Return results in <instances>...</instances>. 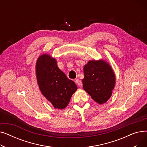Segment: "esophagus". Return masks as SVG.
I'll return each mask as SVG.
<instances>
[{"instance_id":"esophagus-1","label":"esophagus","mask_w":147,"mask_h":147,"mask_svg":"<svg viewBox=\"0 0 147 147\" xmlns=\"http://www.w3.org/2000/svg\"><path fill=\"white\" fill-rule=\"evenodd\" d=\"M75 82H76V83L78 84V86H81L82 85V82H81V80H80V79H76V80H75Z\"/></svg>"}]
</instances>
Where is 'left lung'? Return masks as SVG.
Returning <instances> with one entry per match:
<instances>
[{
    "instance_id": "8db88e82",
    "label": "left lung",
    "mask_w": 147,
    "mask_h": 147,
    "mask_svg": "<svg viewBox=\"0 0 147 147\" xmlns=\"http://www.w3.org/2000/svg\"><path fill=\"white\" fill-rule=\"evenodd\" d=\"M84 90L98 104L105 103L112 95L115 78L112 68L102 59L89 61L83 68Z\"/></svg>"
}]
</instances>
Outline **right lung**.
<instances>
[{
	"mask_svg": "<svg viewBox=\"0 0 147 147\" xmlns=\"http://www.w3.org/2000/svg\"><path fill=\"white\" fill-rule=\"evenodd\" d=\"M36 74L45 97L55 109H65L78 88L58 67L56 59L48 54L40 56L36 62Z\"/></svg>",
	"mask_w": 147,
	"mask_h": 147,
	"instance_id": "obj_1",
	"label": "right lung"
}]
</instances>
